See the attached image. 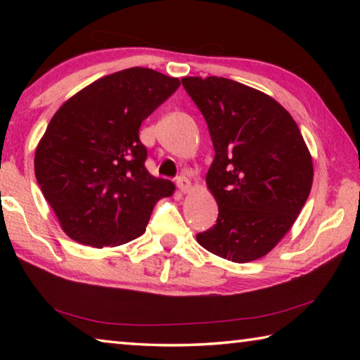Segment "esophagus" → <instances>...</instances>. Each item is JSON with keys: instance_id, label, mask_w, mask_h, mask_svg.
Segmentation results:
<instances>
[{"instance_id": "34e87169", "label": "esophagus", "mask_w": 360, "mask_h": 360, "mask_svg": "<svg viewBox=\"0 0 360 360\" xmlns=\"http://www.w3.org/2000/svg\"><path fill=\"white\" fill-rule=\"evenodd\" d=\"M176 184H178V188H179L182 193H188V192H191V188H192L191 181H188L187 178H184V176H181V178H178V181H176Z\"/></svg>"}]
</instances>
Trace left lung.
Returning a JSON list of instances; mask_svg holds the SVG:
<instances>
[{
	"instance_id": "left-lung-1",
	"label": "left lung",
	"mask_w": 360,
	"mask_h": 360,
	"mask_svg": "<svg viewBox=\"0 0 360 360\" xmlns=\"http://www.w3.org/2000/svg\"><path fill=\"white\" fill-rule=\"evenodd\" d=\"M214 146L206 186L219 206L197 235L206 251L236 264L257 260L292 229L313 186V158L292 115L231 79L182 77Z\"/></svg>"
}]
</instances>
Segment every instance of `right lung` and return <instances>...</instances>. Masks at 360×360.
<instances>
[{
    "label": "right lung",
    "instance_id": "add662e5",
    "mask_svg": "<svg viewBox=\"0 0 360 360\" xmlns=\"http://www.w3.org/2000/svg\"><path fill=\"white\" fill-rule=\"evenodd\" d=\"M181 85L149 68L96 79L66 100L34 152L42 195L71 240L120 246L141 236L155 203L172 197V181L144 167L139 127Z\"/></svg>",
    "mask_w": 360,
    "mask_h": 360
}]
</instances>
